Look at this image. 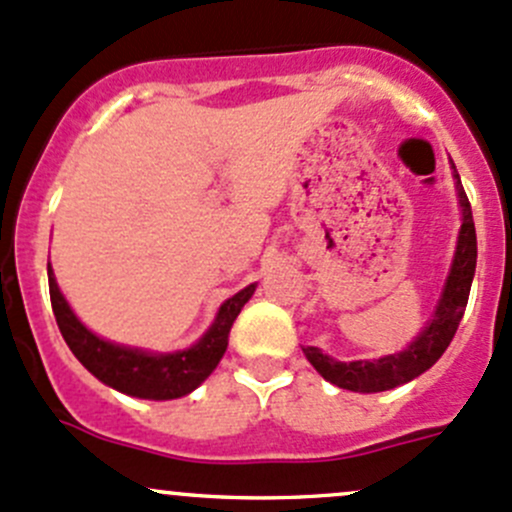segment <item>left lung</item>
<instances>
[{"mask_svg":"<svg viewBox=\"0 0 512 512\" xmlns=\"http://www.w3.org/2000/svg\"><path fill=\"white\" fill-rule=\"evenodd\" d=\"M458 183V198H461L463 208V225L461 235H458L456 260H453L451 275H448L446 289L438 302L436 314L411 342V347L401 354L384 356L376 361H334L324 356L317 347H307L309 364L319 371L327 381L337 384L339 389L359 391V394H376V391L394 389V386L406 384V381L416 379L426 369H431L441 354L446 352L451 339L456 337V329L461 324L463 312H466L468 294H471V282L476 275V257H478V242H476V225H473L471 203L463 190L461 178L456 173Z\"/></svg>","mask_w":512,"mask_h":512,"instance_id":"obj_1","label":"left lung"}]
</instances>
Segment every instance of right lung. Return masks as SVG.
Wrapping results in <instances>:
<instances>
[{"mask_svg": "<svg viewBox=\"0 0 512 512\" xmlns=\"http://www.w3.org/2000/svg\"><path fill=\"white\" fill-rule=\"evenodd\" d=\"M252 292H255V285L245 287L235 297L227 299L223 307H220L215 324L195 347L178 354H146L138 352V349L103 342L96 334H91L74 317L66 299L61 297L54 280V272H51L49 265L51 309H54L56 324H59V332L64 337V342L69 344L76 359L98 381H103L111 389L121 391V394L138 396V399H180V396L198 389L213 374L220 359H223L232 322L237 319L240 309L245 307L247 299L252 297Z\"/></svg>", "mask_w": 512, "mask_h": 512, "instance_id": "right-lung-1", "label": "right lung"}]
</instances>
